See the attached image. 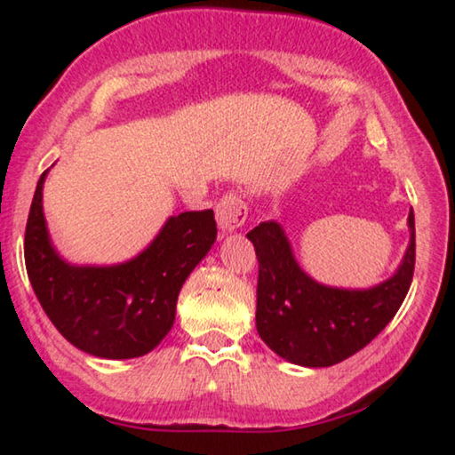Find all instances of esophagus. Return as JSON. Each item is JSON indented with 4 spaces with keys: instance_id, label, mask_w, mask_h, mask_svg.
<instances>
[{
    "instance_id": "obj_1",
    "label": "esophagus",
    "mask_w": 455,
    "mask_h": 455,
    "mask_svg": "<svg viewBox=\"0 0 455 455\" xmlns=\"http://www.w3.org/2000/svg\"><path fill=\"white\" fill-rule=\"evenodd\" d=\"M215 217H217V223H220L223 234L235 232V229H240L242 226H244V221L248 217V207H246L244 198H242L240 192H235V190L226 192V195L221 196V201L217 203Z\"/></svg>"
}]
</instances>
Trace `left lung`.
Wrapping results in <instances>:
<instances>
[{
	"label": "left lung",
	"mask_w": 455,
	"mask_h": 455,
	"mask_svg": "<svg viewBox=\"0 0 455 455\" xmlns=\"http://www.w3.org/2000/svg\"><path fill=\"white\" fill-rule=\"evenodd\" d=\"M410 246L400 269L371 290L327 288L298 267L275 221L248 232L259 260L257 331L277 356L300 366H333L371 344L394 319L414 275L416 234L410 211Z\"/></svg>",
	"instance_id": "1"
}]
</instances>
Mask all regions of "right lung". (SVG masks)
Returning a JSON list of instances; mask_svg holds the SVG:
<instances>
[{
  "label": "right lung",
  "instance_id": "1",
  "mask_svg": "<svg viewBox=\"0 0 455 455\" xmlns=\"http://www.w3.org/2000/svg\"><path fill=\"white\" fill-rule=\"evenodd\" d=\"M36 182L24 232L27 273L55 329L78 350L99 358H136L170 333L186 277L217 238L213 209L170 217L153 244L128 263L74 267L58 257L43 217Z\"/></svg>",
  "mask_w": 455,
  "mask_h": 455
}]
</instances>
